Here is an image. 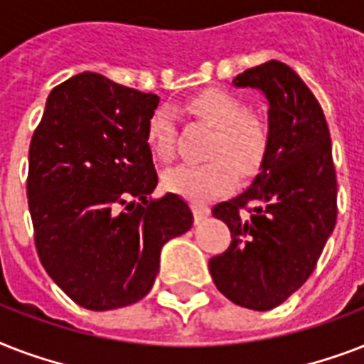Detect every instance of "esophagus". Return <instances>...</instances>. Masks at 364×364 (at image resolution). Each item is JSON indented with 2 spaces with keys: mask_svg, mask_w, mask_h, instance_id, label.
Wrapping results in <instances>:
<instances>
[{
  "mask_svg": "<svg viewBox=\"0 0 364 364\" xmlns=\"http://www.w3.org/2000/svg\"><path fill=\"white\" fill-rule=\"evenodd\" d=\"M193 213L196 221H202V219L210 215V208L205 204H193Z\"/></svg>",
  "mask_w": 364,
  "mask_h": 364,
  "instance_id": "obj_1",
  "label": "esophagus"
}]
</instances>
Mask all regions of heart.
Here are the masks:
<instances>
[{
    "label": "heart",
    "mask_w": 364,
    "mask_h": 364,
    "mask_svg": "<svg viewBox=\"0 0 364 364\" xmlns=\"http://www.w3.org/2000/svg\"><path fill=\"white\" fill-rule=\"evenodd\" d=\"M191 109L215 126L205 164H183L164 176V187L193 202L230 193L238 185V170L253 176L268 151V126L260 117L247 113V105L234 94L210 88L191 100ZM176 113L168 105L154 109L147 122V141L153 153L170 160L176 153Z\"/></svg>",
    "instance_id": "obj_1"
}]
</instances>
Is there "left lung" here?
Wrapping results in <instances>:
<instances>
[{"instance_id": "1", "label": "left lung", "mask_w": 364, "mask_h": 364, "mask_svg": "<svg viewBox=\"0 0 364 364\" xmlns=\"http://www.w3.org/2000/svg\"><path fill=\"white\" fill-rule=\"evenodd\" d=\"M232 82L266 96L270 139L251 187L213 208L232 242L210 260V274L234 304L266 311L304 285L333 234V145L321 105L287 64L270 60Z\"/></svg>"}]
</instances>
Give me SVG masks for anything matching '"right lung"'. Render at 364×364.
Here are the masks:
<instances>
[{
    "mask_svg": "<svg viewBox=\"0 0 364 364\" xmlns=\"http://www.w3.org/2000/svg\"><path fill=\"white\" fill-rule=\"evenodd\" d=\"M159 102L85 71L53 88L31 137L26 191L37 255L87 310L141 300L164 243L193 227L177 194L147 200L159 183L147 141Z\"/></svg>",
    "mask_w": 364,
    "mask_h": 364,
    "instance_id": "1",
    "label": "right lung"
}]
</instances>
